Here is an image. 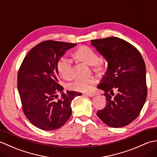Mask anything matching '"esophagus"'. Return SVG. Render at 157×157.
Wrapping results in <instances>:
<instances>
[{
  "mask_svg": "<svg viewBox=\"0 0 157 157\" xmlns=\"http://www.w3.org/2000/svg\"><path fill=\"white\" fill-rule=\"evenodd\" d=\"M84 94H85L86 96H89V97H93V96H94V94H93V93H90V92L85 93Z\"/></svg>",
  "mask_w": 157,
  "mask_h": 157,
  "instance_id": "1",
  "label": "esophagus"
}]
</instances>
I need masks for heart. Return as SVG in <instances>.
I'll return each mask as SVG.
<instances>
[{"instance_id": "obj_1", "label": "heart", "mask_w": 157, "mask_h": 157, "mask_svg": "<svg viewBox=\"0 0 157 157\" xmlns=\"http://www.w3.org/2000/svg\"><path fill=\"white\" fill-rule=\"evenodd\" d=\"M75 58L86 63L89 65H94L98 61V56L97 54L87 46H82L77 50L74 53ZM56 68L60 77L65 80H69L72 77V64L70 60L66 57H61L56 64ZM100 66L97 67V69H100ZM96 83V80L93 78L87 79H76V80L69 84V88L78 92H88L92 88V86Z\"/></svg>"}]
</instances>
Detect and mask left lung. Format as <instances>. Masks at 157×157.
Returning a JSON list of instances; mask_svg holds the SVG:
<instances>
[{
	"instance_id": "left-lung-1",
	"label": "left lung",
	"mask_w": 157,
	"mask_h": 157,
	"mask_svg": "<svg viewBox=\"0 0 157 157\" xmlns=\"http://www.w3.org/2000/svg\"><path fill=\"white\" fill-rule=\"evenodd\" d=\"M91 44L108 63L97 86L105 92L106 105L96 114L109 127L122 128L138 117L146 102L144 59L137 48L119 38L92 40ZM113 91L118 92L115 96Z\"/></svg>"
}]
</instances>
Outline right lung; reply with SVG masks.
<instances>
[{
    "instance_id": "1",
    "label": "right lung",
    "mask_w": 157,
    "mask_h": 157,
    "mask_svg": "<svg viewBox=\"0 0 157 157\" xmlns=\"http://www.w3.org/2000/svg\"><path fill=\"white\" fill-rule=\"evenodd\" d=\"M76 43L47 40L33 48L23 59L17 76L23 111L37 128L51 131L63 126L71 115V102L81 92L67 91L59 84L56 64ZM62 94L57 99L58 93Z\"/></svg>"
}]
</instances>
